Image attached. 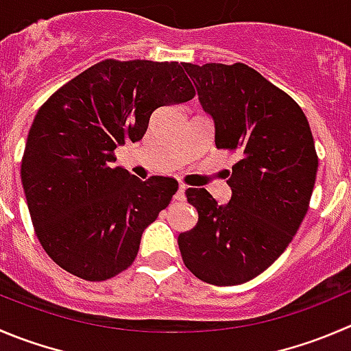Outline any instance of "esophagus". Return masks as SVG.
Instances as JSON below:
<instances>
[{
	"instance_id": "obj_1",
	"label": "esophagus",
	"mask_w": 351,
	"mask_h": 351,
	"mask_svg": "<svg viewBox=\"0 0 351 351\" xmlns=\"http://www.w3.org/2000/svg\"><path fill=\"white\" fill-rule=\"evenodd\" d=\"M186 186L184 184H179V189H178V193H176V196H173V198L178 199V202H182V199L186 198Z\"/></svg>"
}]
</instances>
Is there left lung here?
<instances>
[{
    "mask_svg": "<svg viewBox=\"0 0 351 351\" xmlns=\"http://www.w3.org/2000/svg\"><path fill=\"white\" fill-rule=\"evenodd\" d=\"M215 146L238 153L229 203L203 188L186 189L198 212L178 238L184 265L203 282L236 286L269 269L288 248L315 184V145L298 103L245 63H184Z\"/></svg>",
    "mask_w": 351,
    "mask_h": 351,
    "instance_id": "left-lung-1",
    "label": "left lung"
}]
</instances>
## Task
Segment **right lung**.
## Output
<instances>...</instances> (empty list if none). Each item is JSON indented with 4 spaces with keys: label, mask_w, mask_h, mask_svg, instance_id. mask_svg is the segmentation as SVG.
Masks as SVG:
<instances>
[{
    "label": "right lung",
    "mask_w": 351,
    "mask_h": 351,
    "mask_svg": "<svg viewBox=\"0 0 351 351\" xmlns=\"http://www.w3.org/2000/svg\"><path fill=\"white\" fill-rule=\"evenodd\" d=\"M184 63L103 60L39 108L22 158V186L36 234L66 272L106 281L138 255L143 231L178 191V181H141L112 167L139 141L156 108L195 98Z\"/></svg>",
    "instance_id": "add662e5"
}]
</instances>
